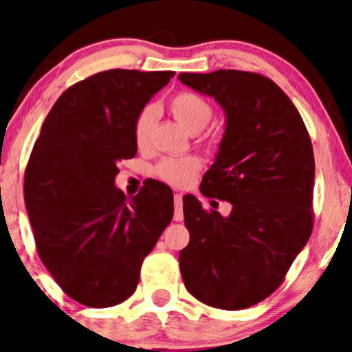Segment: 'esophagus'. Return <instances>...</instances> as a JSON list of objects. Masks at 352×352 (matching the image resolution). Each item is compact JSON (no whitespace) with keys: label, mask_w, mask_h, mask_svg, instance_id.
Segmentation results:
<instances>
[{"label":"esophagus","mask_w":352,"mask_h":352,"mask_svg":"<svg viewBox=\"0 0 352 352\" xmlns=\"http://www.w3.org/2000/svg\"><path fill=\"white\" fill-rule=\"evenodd\" d=\"M182 204H183V196L180 192H177L174 196V206H175V221H182L183 219V212H182Z\"/></svg>","instance_id":"1"}]
</instances>
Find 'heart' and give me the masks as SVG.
Segmentation results:
<instances>
[{
	"label": "heart",
	"mask_w": 352,
	"mask_h": 352,
	"mask_svg": "<svg viewBox=\"0 0 352 352\" xmlns=\"http://www.w3.org/2000/svg\"><path fill=\"white\" fill-rule=\"evenodd\" d=\"M169 109L178 123H182L190 133H199L208 124L213 117V109L208 101L196 93L183 91L170 99ZM155 124V107L145 106L139 110L134 120V140L139 148L150 144L151 131ZM201 167L196 156H174L162 160L156 166V175L161 180L174 186H185Z\"/></svg>",
	"instance_id": "1"
}]
</instances>
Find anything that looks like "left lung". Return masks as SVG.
Segmentation results:
<instances>
[{"label":"left lung","mask_w":352,"mask_h":352,"mask_svg":"<svg viewBox=\"0 0 352 352\" xmlns=\"http://www.w3.org/2000/svg\"><path fill=\"white\" fill-rule=\"evenodd\" d=\"M178 80L214 98L226 113L217 160L201 192L232 204L228 218L183 199L190 243L180 251L186 289L221 310L264 300L313 230L314 156L310 134L287 94L269 77L221 69Z\"/></svg>","instance_id":"left-lung-1"}]
</instances>
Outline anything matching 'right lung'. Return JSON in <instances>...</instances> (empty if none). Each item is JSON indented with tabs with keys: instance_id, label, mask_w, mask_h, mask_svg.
Listing matches in <instances>:
<instances>
[{
	"instance_id": "add662e5",
	"label": "right lung",
	"mask_w": 352,
	"mask_h": 352,
	"mask_svg": "<svg viewBox=\"0 0 352 352\" xmlns=\"http://www.w3.org/2000/svg\"><path fill=\"white\" fill-rule=\"evenodd\" d=\"M174 71L109 69L56 99L25 170L38 254L71 298L107 308L135 291L140 267L174 217L172 190L151 182L128 199L117 162L138 153L134 120Z\"/></svg>"
}]
</instances>
